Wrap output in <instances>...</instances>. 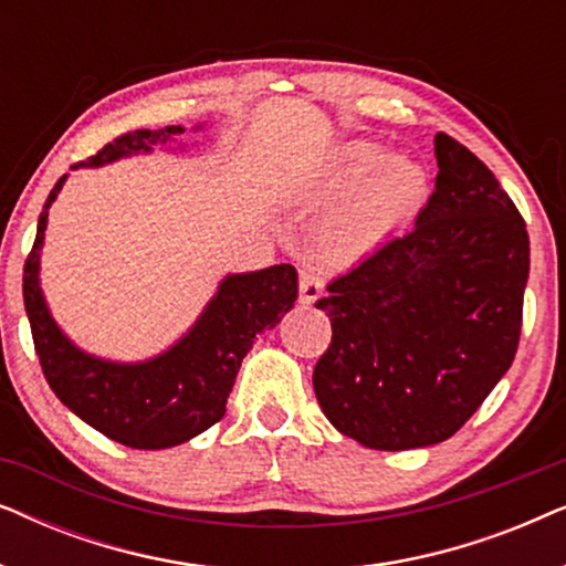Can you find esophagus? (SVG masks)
I'll list each match as a JSON object with an SVG mask.
<instances>
[{"instance_id": "obj_1", "label": "esophagus", "mask_w": 566, "mask_h": 566, "mask_svg": "<svg viewBox=\"0 0 566 566\" xmlns=\"http://www.w3.org/2000/svg\"><path fill=\"white\" fill-rule=\"evenodd\" d=\"M324 293V283L322 277L314 273L312 268H301L298 270V298L301 304H314Z\"/></svg>"}]
</instances>
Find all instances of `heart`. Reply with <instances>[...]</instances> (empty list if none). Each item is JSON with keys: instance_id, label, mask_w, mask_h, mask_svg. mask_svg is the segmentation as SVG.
I'll return each mask as SVG.
<instances>
[{"instance_id": "obj_1", "label": "heart", "mask_w": 566, "mask_h": 566, "mask_svg": "<svg viewBox=\"0 0 566 566\" xmlns=\"http://www.w3.org/2000/svg\"><path fill=\"white\" fill-rule=\"evenodd\" d=\"M319 229L324 258L345 262L370 254L399 234L420 213L430 192V177L420 161L389 157L376 142L339 146L324 175L319 192L339 198Z\"/></svg>"}]
</instances>
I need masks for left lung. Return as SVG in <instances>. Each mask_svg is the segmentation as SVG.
Instances as JSON below:
<instances>
[{"mask_svg": "<svg viewBox=\"0 0 566 566\" xmlns=\"http://www.w3.org/2000/svg\"><path fill=\"white\" fill-rule=\"evenodd\" d=\"M436 190L415 229L327 285L322 412L376 451L443 443L513 366L531 242L482 159L436 136Z\"/></svg>", "mask_w": 566, "mask_h": 566, "instance_id": "8db88e82", "label": "left lung"}]
</instances>
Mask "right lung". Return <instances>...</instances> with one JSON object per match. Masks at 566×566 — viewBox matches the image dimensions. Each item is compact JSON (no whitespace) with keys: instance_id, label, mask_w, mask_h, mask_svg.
<instances>
[{"instance_id":"add662e5","label":"right lung","mask_w":566,"mask_h":566,"mask_svg":"<svg viewBox=\"0 0 566 566\" xmlns=\"http://www.w3.org/2000/svg\"><path fill=\"white\" fill-rule=\"evenodd\" d=\"M182 134V126L130 130L105 144L95 157L76 161L72 169L99 167L128 154L151 151V146H169ZM64 180L66 175L49 192L22 270V298L45 381L61 405L115 443L138 451L180 446L227 412L237 370L254 337L265 327H275L293 308L298 296L296 268L273 265L258 273L227 275L188 335L157 358L144 363L95 358L59 329L38 285L49 208Z\"/></svg>"}]
</instances>
